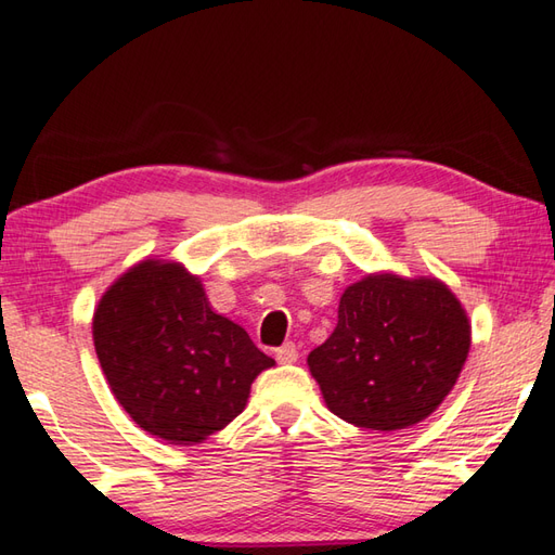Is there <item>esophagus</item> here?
<instances>
[{"label": "esophagus", "instance_id": "34e87169", "mask_svg": "<svg viewBox=\"0 0 555 555\" xmlns=\"http://www.w3.org/2000/svg\"><path fill=\"white\" fill-rule=\"evenodd\" d=\"M276 360L279 364H293L298 360V348L296 344H284L276 350Z\"/></svg>", "mask_w": 555, "mask_h": 555}]
</instances>
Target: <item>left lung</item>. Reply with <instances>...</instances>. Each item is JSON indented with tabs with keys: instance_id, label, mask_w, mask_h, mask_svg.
<instances>
[{
	"instance_id": "left-lung-1",
	"label": "left lung",
	"mask_w": 555,
	"mask_h": 555,
	"mask_svg": "<svg viewBox=\"0 0 555 555\" xmlns=\"http://www.w3.org/2000/svg\"><path fill=\"white\" fill-rule=\"evenodd\" d=\"M473 324L436 276L374 271L350 284L308 367L336 417L372 431L415 427L453 391Z\"/></svg>"
}]
</instances>
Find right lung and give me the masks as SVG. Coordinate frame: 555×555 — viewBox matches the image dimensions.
I'll list each match as a JSON object with an SVG mask.
<instances>
[{"label": "right lung", "mask_w": 555, "mask_h": 555, "mask_svg": "<svg viewBox=\"0 0 555 555\" xmlns=\"http://www.w3.org/2000/svg\"><path fill=\"white\" fill-rule=\"evenodd\" d=\"M92 340L119 405L173 446L221 431L245 410L257 376L274 367L173 259L147 257L124 271L92 314Z\"/></svg>", "instance_id": "add662e5"}]
</instances>
